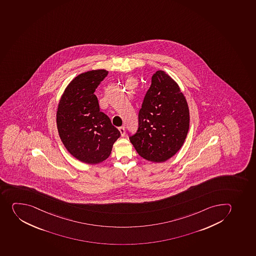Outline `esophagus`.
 <instances>
[{
	"instance_id": "obj_1",
	"label": "esophagus",
	"mask_w": 256,
	"mask_h": 256,
	"mask_svg": "<svg viewBox=\"0 0 256 256\" xmlns=\"http://www.w3.org/2000/svg\"><path fill=\"white\" fill-rule=\"evenodd\" d=\"M118 130H120V134L122 135V136H124L125 135V128L124 127H120L118 128Z\"/></svg>"
}]
</instances>
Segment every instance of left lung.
<instances>
[{
  "label": "left lung",
  "mask_w": 256,
  "mask_h": 256,
  "mask_svg": "<svg viewBox=\"0 0 256 256\" xmlns=\"http://www.w3.org/2000/svg\"><path fill=\"white\" fill-rule=\"evenodd\" d=\"M190 128L188 104L177 83L163 70L152 84L138 114V128L129 139L142 158L164 162L183 146Z\"/></svg>",
  "instance_id": "obj_1"
}]
</instances>
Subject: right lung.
Here are the masks:
<instances>
[{
	"mask_svg": "<svg viewBox=\"0 0 256 256\" xmlns=\"http://www.w3.org/2000/svg\"><path fill=\"white\" fill-rule=\"evenodd\" d=\"M108 75L104 69L82 73L68 84L59 101L56 126L66 150L87 164H97L110 155L120 132L100 111L94 94Z\"/></svg>",
	"mask_w": 256,
	"mask_h": 256,
	"instance_id": "1",
	"label": "right lung"
}]
</instances>
